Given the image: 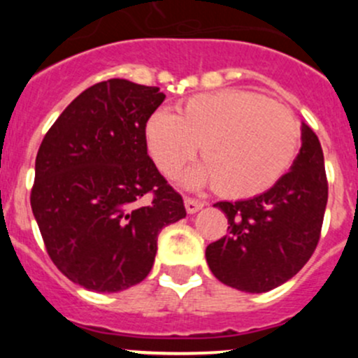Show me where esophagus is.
Listing matches in <instances>:
<instances>
[{
    "mask_svg": "<svg viewBox=\"0 0 358 358\" xmlns=\"http://www.w3.org/2000/svg\"><path fill=\"white\" fill-rule=\"evenodd\" d=\"M202 208H204V202H202V201L192 199V197H185V209H187V213H189V215H192V213H197Z\"/></svg>",
    "mask_w": 358,
    "mask_h": 358,
    "instance_id": "esophagus-1",
    "label": "esophagus"
}]
</instances>
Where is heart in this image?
I'll return each mask as SVG.
<instances>
[{
  "instance_id": "obj_1",
  "label": "heart",
  "mask_w": 358,
  "mask_h": 358,
  "mask_svg": "<svg viewBox=\"0 0 358 358\" xmlns=\"http://www.w3.org/2000/svg\"><path fill=\"white\" fill-rule=\"evenodd\" d=\"M145 138L162 175H178L201 145L206 164L192 169L185 182L215 183L227 199H248L286 175L298 154L299 126L289 109L259 93L222 90L190 96L176 115L152 112Z\"/></svg>"
}]
</instances>
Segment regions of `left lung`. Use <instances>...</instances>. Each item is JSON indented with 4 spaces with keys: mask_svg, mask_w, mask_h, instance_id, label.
<instances>
[{
    "mask_svg": "<svg viewBox=\"0 0 358 358\" xmlns=\"http://www.w3.org/2000/svg\"><path fill=\"white\" fill-rule=\"evenodd\" d=\"M326 204L322 147L301 122V149L289 173L259 196L215 204L229 218V230L206 248L213 275L244 292H266L287 282L315 251Z\"/></svg>",
    "mask_w": 358,
    "mask_h": 358,
    "instance_id": "8db88e82",
    "label": "left lung"
}]
</instances>
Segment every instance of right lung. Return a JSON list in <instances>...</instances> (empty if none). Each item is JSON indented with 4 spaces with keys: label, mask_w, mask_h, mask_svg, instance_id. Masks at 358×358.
<instances>
[{
    "label": "right lung",
    "mask_w": 358,
    "mask_h": 358,
    "mask_svg": "<svg viewBox=\"0 0 358 358\" xmlns=\"http://www.w3.org/2000/svg\"><path fill=\"white\" fill-rule=\"evenodd\" d=\"M164 99L128 79L96 83L69 103L38 150L32 215L57 268L90 291L142 282L159 232L187 215L147 154V119Z\"/></svg>",
    "instance_id": "1"
}]
</instances>
